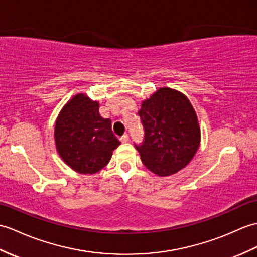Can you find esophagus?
Segmentation results:
<instances>
[{
	"mask_svg": "<svg viewBox=\"0 0 257 257\" xmlns=\"http://www.w3.org/2000/svg\"><path fill=\"white\" fill-rule=\"evenodd\" d=\"M119 140H120L122 143H126V142H128V140H129V136H128L127 134L123 135V136L120 137V139H119Z\"/></svg>",
	"mask_w": 257,
	"mask_h": 257,
	"instance_id": "34e87169",
	"label": "esophagus"
}]
</instances>
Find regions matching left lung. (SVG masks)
<instances>
[{
    "label": "left lung",
    "instance_id": "left-lung-1",
    "mask_svg": "<svg viewBox=\"0 0 257 257\" xmlns=\"http://www.w3.org/2000/svg\"><path fill=\"white\" fill-rule=\"evenodd\" d=\"M138 114L145 140L136 148L148 170L164 177L189 164L200 146V127L186 95L160 87L142 101Z\"/></svg>",
    "mask_w": 257,
    "mask_h": 257
}]
</instances>
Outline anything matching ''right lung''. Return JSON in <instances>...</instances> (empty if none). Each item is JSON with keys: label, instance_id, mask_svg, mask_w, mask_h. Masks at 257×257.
<instances>
[{"label": "right lung", "instance_id": "right-lung-1", "mask_svg": "<svg viewBox=\"0 0 257 257\" xmlns=\"http://www.w3.org/2000/svg\"><path fill=\"white\" fill-rule=\"evenodd\" d=\"M99 103L86 94L74 95L55 124V143L63 162L80 174H95L108 164L120 142L111 120L99 114Z\"/></svg>", "mask_w": 257, "mask_h": 257}]
</instances>
